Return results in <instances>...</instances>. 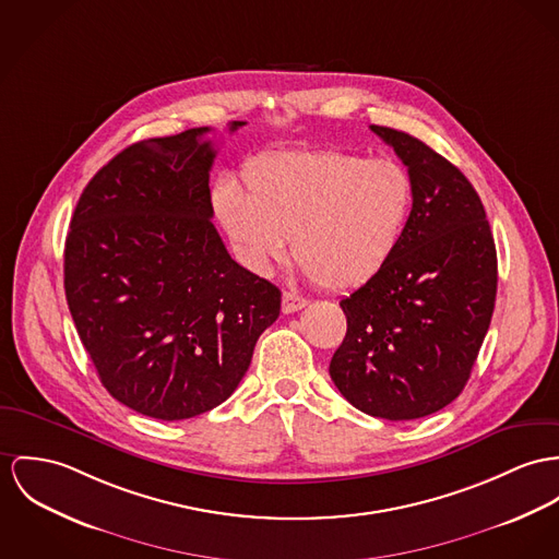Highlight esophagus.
Instances as JSON below:
<instances>
[{
	"label": "esophagus",
	"instance_id": "1",
	"mask_svg": "<svg viewBox=\"0 0 559 559\" xmlns=\"http://www.w3.org/2000/svg\"><path fill=\"white\" fill-rule=\"evenodd\" d=\"M304 306H306V300L300 298V296H296V294H292V292H285V294H283V312H285V314L298 312Z\"/></svg>",
	"mask_w": 559,
	"mask_h": 559
}]
</instances>
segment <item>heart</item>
I'll use <instances>...</instances> for the list:
<instances>
[{"label": "heart", "instance_id": "1", "mask_svg": "<svg viewBox=\"0 0 559 559\" xmlns=\"http://www.w3.org/2000/svg\"><path fill=\"white\" fill-rule=\"evenodd\" d=\"M245 182L249 193L234 182L215 193L242 255L263 272L294 238L304 274L330 289H355L385 267L415 202L402 164L343 151L267 153L247 166Z\"/></svg>", "mask_w": 559, "mask_h": 559}]
</instances>
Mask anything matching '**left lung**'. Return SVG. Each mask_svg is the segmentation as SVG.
I'll use <instances>...</instances> for the list:
<instances>
[{"label":"left lung","instance_id":"obj_1","mask_svg":"<svg viewBox=\"0 0 559 559\" xmlns=\"http://www.w3.org/2000/svg\"><path fill=\"white\" fill-rule=\"evenodd\" d=\"M408 168L415 202L385 267L341 300L330 377L361 413L428 417L468 383L491 323L498 259L471 180L411 133L370 126Z\"/></svg>","mask_w":559,"mask_h":559}]
</instances>
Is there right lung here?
<instances>
[{
  "instance_id": "1",
  "label": "right lung",
  "mask_w": 559,
  "mask_h": 559,
  "mask_svg": "<svg viewBox=\"0 0 559 559\" xmlns=\"http://www.w3.org/2000/svg\"><path fill=\"white\" fill-rule=\"evenodd\" d=\"M209 131L121 151L88 180L66 238V298L102 385L162 421L225 402L281 312L278 287L229 258L211 221Z\"/></svg>"
}]
</instances>
